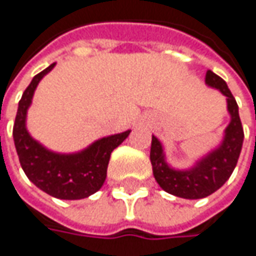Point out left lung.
Here are the masks:
<instances>
[{"label": "left lung", "instance_id": "left-lung-1", "mask_svg": "<svg viewBox=\"0 0 256 256\" xmlns=\"http://www.w3.org/2000/svg\"><path fill=\"white\" fill-rule=\"evenodd\" d=\"M204 82L209 88L218 89L226 96L230 122L224 128L220 144L196 161L190 168L184 170L174 168L166 161L162 144L156 135H152L150 152L152 174L161 188L172 196L190 200L208 198L228 182L236 167L244 144V128L239 118V108L226 82L212 70H208Z\"/></svg>", "mask_w": 256, "mask_h": 256}]
</instances>
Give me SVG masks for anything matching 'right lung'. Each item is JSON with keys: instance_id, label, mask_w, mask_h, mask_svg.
Wrapping results in <instances>:
<instances>
[{"instance_id": "1", "label": "right lung", "mask_w": 256, "mask_h": 256, "mask_svg": "<svg viewBox=\"0 0 256 256\" xmlns=\"http://www.w3.org/2000/svg\"><path fill=\"white\" fill-rule=\"evenodd\" d=\"M54 66L56 63L36 74L24 90L18 102L12 138L20 164L32 183L53 198L79 200L89 198L104 186L110 152L124 142L131 130L99 138L82 151L70 154L52 151L34 140L26 125L27 110L32 105L37 84Z\"/></svg>"}]
</instances>
